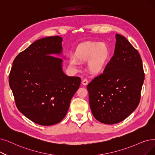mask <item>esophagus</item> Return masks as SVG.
Listing matches in <instances>:
<instances>
[{
  "label": "esophagus",
  "mask_w": 155,
  "mask_h": 155,
  "mask_svg": "<svg viewBox=\"0 0 155 155\" xmlns=\"http://www.w3.org/2000/svg\"><path fill=\"white\" fill-rule=\"evenodd\" d=\"M82 83H83V85H84V86L87 85V84H88V80H87V79H83V81H82Z\"/></svg>",
  "instance_id": "obj_1"
}]
</instances>
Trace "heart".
Returning a JSON list of instances; mask_svg holds the SVG:
<instances>
[{"mask_svg": "<svg viewBox=\"0 0 155 155\" xmlns=\"http://www.w3.org/2000/svg\"><path fill=\"white\" fill-rule=\"evenodd\" d=\"M109 56L108 48L98 42H88L77 49L74 56L70 58L72 65H78V61L88 60L89 70L94 74L101 72Z\"/></svg>", "mask_w": 155, "mask_h": 155, "instance_id": "heart-1", "label": "heart"}]
</instances>
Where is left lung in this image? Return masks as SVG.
<instances>
[{"mask_svg":"<svg viewBox=\"0 0 155 155\" xmlns=\"http://www.w3.org/2000/svg\"><path fill=\"white\" fill-rule=\"evenodd\" d=\"M116 39L113 57L87 86L93 115L109 125L124 120L137 107L144 80L137 49L124 36L117 34Z\"/></svg>","mask_w":155,"mask_h":155,"instance_id":"obj_1","label":"left lung"}]
</instances>
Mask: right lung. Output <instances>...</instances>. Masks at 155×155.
I'll list each match as a JSON object with an SVG mask.
<instances>
[{"label":"right lung","instance_id":"add662e5","mask_svg":"<svg viewBox=\"0 0 155 155\" xmlns=\"http://www.w3.org/2000/svg\"><path fill=\"white\" fill-rule=\"evenodd\" d=\"M62 38L51 36L33 42L13 61L9 83L16 106L33 122L43 126L62 120L81 79L62 70Z\"/></svg>","mask_w":155,"mask_h":155}]
</instances>
